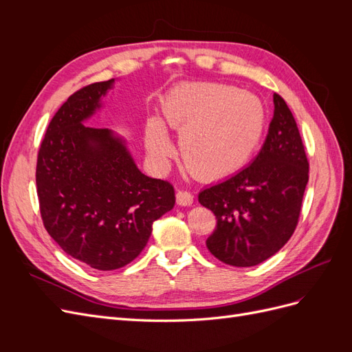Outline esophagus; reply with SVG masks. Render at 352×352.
Instances as JSON below:
<instances>
[{
  "instance_id": "obj_1",
  "label": "esophagus",
  "mask_w": 352,
  "mask_h": 352,
  "mask_svg": "<svg viewBox=\"0 0 352 352\" xmlns=\"http://www.w3.org/2000/svg\"><path fill=\"white\" fill-rule=\"evenodd\" d=\"M176 201L179 206H192L194 202V195L189 192V190H184V189H179L176 192Z\"/></svg>"
}]
</instances>
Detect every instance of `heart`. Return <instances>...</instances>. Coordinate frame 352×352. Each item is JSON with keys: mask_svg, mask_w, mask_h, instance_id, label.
Wrapping results in <instances>:
<instances>
[{"mask_svg": "<svg viewBox=\"0 0 352 352\" xmlns=\"http://www.w3.org/2000/svg\"><path fill=\"white\" fill-rule=\"evenodd\" d=\"M166 122L180 131L186 167L201 179L235 173L257 150L265 126L263 102L252 94L220 83L179 87L163 104ZM146 150L158 162L173 153V144L158 119L145 132Z\"/></svg>", "mask_w": 352, "mask_h": 352, "instance_id": "1", "label": "heart"}]
</instances>
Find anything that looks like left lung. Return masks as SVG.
Listing matches in <instances>:
<instances>
[{
    "label": "left lung",
    "mask_w": 352,
    "mask_h": 352,
    "mask_svg": "<svg viewBox=\"0 0 352 352\" xmlns=\"http://www.w3.org/2000/svg\"><path fill=\"white\" fill-rule=\"evenodd\" d=\"M273 102L269 133L254 162L198 195L217 220L206 241L208 251L235 267L270 258L291 239L301 214L307 154L285 100L274 94Z\"/></svg>",
    "instance_id": "left-lung-1"
}]
</instances>
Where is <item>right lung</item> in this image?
Returning a JSON list of instances; mask_svg holds the SVG:
<instances>
[{
    "label": "right lung",
    "instance_id": "obj_1",
    "mask_svg": "<svg viewBox=\"0 0 352 352\" xmlns=\"http://www.w3.org/2000/svg\"><path fill=\"white\" fill-rule=\"evenodd\" d=\"M111 83L70 95L51 119L36 162L44 228L70 257L104 272L133 261L153 223L176 201L173 185L141 173L109 129L82 124Z\"/></svg>",
    "mask_w": 352,
    "mask_h": 352
}]
</instances>
